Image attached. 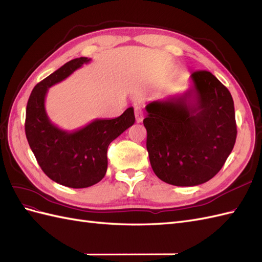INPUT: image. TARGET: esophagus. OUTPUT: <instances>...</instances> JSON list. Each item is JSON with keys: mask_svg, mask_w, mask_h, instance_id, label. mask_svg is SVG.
Returning a JSON list of instances; mask_svg holds the SVG:
<instances>
[{"mask_svg": "<svg viewBox=\"0 0 262 262\" xmlns=\"http://www.w3.org/2000/svg\"><path fill=\"white\" fill-rule=\"evenodd\" d=\"M134 116H136V120L138 123L143 121V118H144V115H143V112L140 108H136L134 109Z\"/></svg>", "mask_w": 262, "mask_h": 262, "instance_id": "obj_1", "label": "esophagus"}]
</instances>
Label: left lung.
Listing matches in <instances>:
<instances>
[{"label": "left lung", "instance_id": "1", "mask_svg": "<svg viewBox=\"0 0 262 262\" xmlns=\"http://www.w3.org/2000/svg\"><path fill=\"white\" fill-rule=\"evenodd\" d=\"M190 78L185 93L149 101L143 120L155 175L179 187L201 185L215 176L237 136L229 91L208 71H196Z\"/></svg>", "mask_w": 262, "mask_h": 262}]
</instances>
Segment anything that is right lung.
<instances>
[{"instance_id":"obj_1","label":"right lung","mask_w":262,"mask_h":262,"mask_svg":"<svg viewBox=\"0 0 262 262\" xmlns=\"http://www.w3.org/2000/svg\"><path fill=\"white\" fill-rule=\"evenodd\" d=\"M90 61L73 59L47 76L35 86L26 108V138L39 166L51 180L75 189L91 187L105 177L109 144L136 121L132 107L118 118L95 119L75 131L62 130L50 121L45 108L48 90Z\"/></svg>"}]
</instances>
